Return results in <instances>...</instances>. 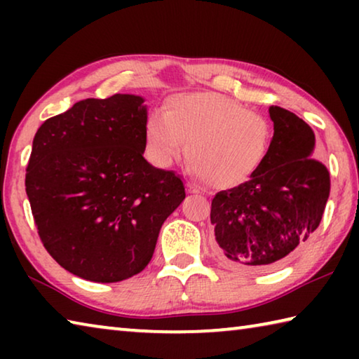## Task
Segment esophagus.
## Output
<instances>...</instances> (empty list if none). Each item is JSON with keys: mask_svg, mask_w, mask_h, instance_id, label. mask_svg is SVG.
I'll return each mask as SVG.
<instances>
[{"mask_svg": "<svg viewBox=\"0 0 359 359\" xmlns=\"http://www.w3.org/2000/svg\"><path fill=\"white\" fill-rule=\"evenodd\" d=\"M188 193H190V194H194V196H198V188H194L193 185H190V184H188Z\"/></svg>", "mask_w": 359, "mask_h": 359, "instance_id": "1", "label": "esophagus"}]
</instances>
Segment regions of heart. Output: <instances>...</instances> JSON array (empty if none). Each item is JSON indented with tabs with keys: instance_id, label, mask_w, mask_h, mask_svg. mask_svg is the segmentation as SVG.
<instances>
[{
	"instance_id": "heart-1",
	"label": "heart",
	"mask_w": 359,
	"mask_h": 359,
	"mask_svg": "<svg viewBox=\"0 0 359 359\" xmlns=\"http://www.w3.org/2000/svg\"><path fill=\"white\" fill-rule=\"evenodd\" d=\"M145 141L154 161L169 166L185 151L204 180L218 188L244 185L259 171L271 147V125L238 101L218 93H185L151 114Z\"/></svg>"
}]
</instances>
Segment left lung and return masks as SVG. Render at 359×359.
Instances as JSON below:
<instances>
[{"label": "left lung", "instance_id": "1", "mask_svg": "<svg viewBox=\"0 0 359 359\" xmlns=\"http://www.w3.org/2000/svg\"><path fill=\"white\" fill-rule=\"evenodd\" d=\"M274 136L266 161L244 185L215 194L210 222L217 252L238 269H278L318 228L330 198V172L313 160L315 135L306 121L269 107Z\"/></svg>", "mask_w": 359, "mask_h": 359}]
</instances>
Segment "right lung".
I'll return each mask as SVG.
<instances>
[{
	"label": "right lung",
	"mask_w": 359,
	"mask_h": 359,
	"mask_svg": "<svg viewBox=\"0 0 359 359\" xmlns=\"http://www.w3.org/2000/svg\"><path fill=\"white\" fill-rule=\"evenodd\" d=\"M142 96L88 98L46 120L25 187L46 250L85 280L121 282L154 257L166 218L185 199L174 171L144 158Z\"/></svg>",
	"instance_id": "add662e5"
}]
</instances>
